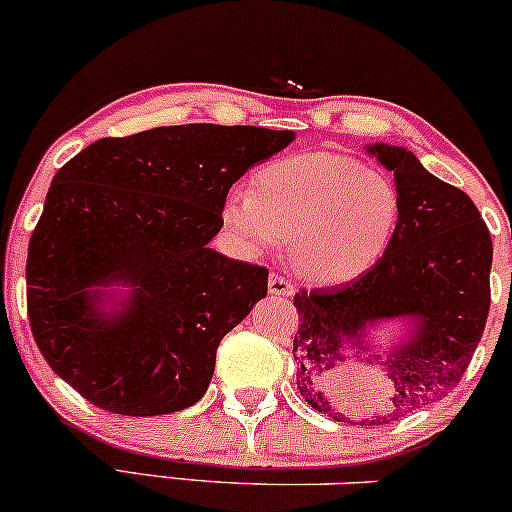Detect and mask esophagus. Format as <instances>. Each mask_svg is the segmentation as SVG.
Returning <instances> with one entry per match:
<instances>
[{
  "mask_svg": "<svg viewBox=\"0 0 512 512\" xmlns=\"http://www.w3.org/2000/svg\"><path fill=\"white\" fill-rule=\"evenodd\" d=\"M268 289H270V294H273V296H292L296 292L292 280H287V277L275 275V273L268 277Z\"/></svg>",
  "mask_w": 512,
  "mask_h": 512,
  "instance_id": "34e87169",
  "label": "esophagus"
}]
</instances>
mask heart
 Listing matches in <instances>:
<instances>
[{
	"mask_svg": "<svg viewBox=\"0 0 512 512\" xmlns=\"http://www.w3.org/2000/svg\"><path fill=\"white\" fill-rule=\"evenodd\" d=\"M220 218L242 254H270L289 239V261L306 280L344 285L387 254L401 194L351 156L306 151L258 168L251 192H227Z\"/></svg>",
	"mask_w": 512,
	"mask_h": 512,
	"instance_id": "heart-1",
	"label": "heart"
}]
</instances>
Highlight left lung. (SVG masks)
Here are the masks:
<instances>
[{
    "instance_id": "1",
    "label": "left lung",
    "mask_w": 512,
    "mask_h": 512,
    "mask_svg": "<svg viewBox=\"0 0 512 512\" xmlns=\"http://www.w3.org/2000/svg\"><path fill=\"white\" fill-rule=\"evenodd\" d=\"M394 173L401 218L387 254L368 273L339 287L294 296L296 389L318 413L346 420L349 353H372L389 370V403L377 420H399L444 399L468 370L489 315L491 235L465 192L434 175L406 147L365 144ZM407 327L387 347L371 330Z\"/></svg>"
}]
</instances>
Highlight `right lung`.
Listing matches in <instances>:
<instances>
[{
    "label": "right lung",
    "mask_w": 512,
    "mask_h": 512,
    "mask_svg": "<svg viewBox=\"0 0 512 512\" xmlns=\"http://www.w3.org/2000/svg\"><path fill=\"white\" fill-rule=\"evenodd\" d=\"M294 130L166 125L106 137L54 175L28 246L44 361L94 406L178 413L206 394L218 344L268 294V270L208 242L220 206Z\"/></svg>",
    "instance_id": "obj_1"
}]
</instances>
